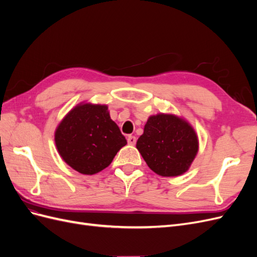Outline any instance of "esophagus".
Wrapping results in <instances>:
<instances>
[{"mask_svg": "<svg viewBox=\"0 0 257 257\" xmlns=\"http://www.w3.org/2000/svg\"><path fill=\"white\" fill-rule=\"evenodd\" d=\"M127 141H128V144L129 145H135L136 142H137V138L134 137V136H129L127 138Z\"/></svg>", "mask_w": 257, "mask_h": 257, "instance_id": "esophagus-1", "label": "esophagus"}]
</instances>
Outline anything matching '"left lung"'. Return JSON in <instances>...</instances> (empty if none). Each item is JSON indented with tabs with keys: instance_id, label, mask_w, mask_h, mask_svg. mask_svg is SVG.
<instances>
[{
	"instance_id": "1",
	"label": "left lung",
	"mask_w": 257,
	"mask_h": 257,
	"mask_svg": "<svg viewBox=\"0 0 257 257\" xmlns=\"http://www.w3.org/2000/svg\"><path fill=\"white\" fill-rule=\"evenodd\" d=\"M137 148L152 171L162 177H175L191 167L198 138L184 117L159 113L148 117Z\"/></svg>"
}]
</instances>
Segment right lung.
<instances>
[{
    "label": "right lung",
    "instance_id": "obj_1",
    "mask_svg": "<svg viewBox=\"0 0 257 257\" xmlns=\"http://www.w3.org/2000/svg\"><path fill=\"white\" fill-rule=\"evenodd\" d=\"M54 141L62 159L85 175L109 167L127 144L107 105L90 102H80L65 115L55 129Z\"/></svg>",
    "mask_w": 257,
    "mask_h": 257
}]
</instances>
